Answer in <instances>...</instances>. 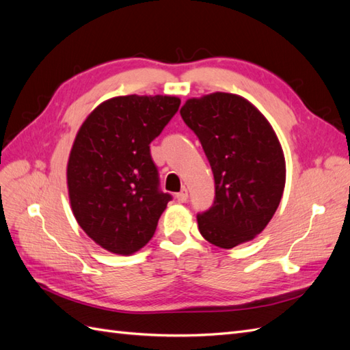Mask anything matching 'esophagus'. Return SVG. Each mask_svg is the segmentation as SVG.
<instances>
[{"label":"esophagus","mask_w":350,"mask_h":350,"mask_svg":"<svg viewBox=\"0 0 350 350\" xmlns=\"http://www.w3.org/2000/svg\"><path fill=\"white\" fill-rule=\"evenodd\" d=\"M187 196H189V193H187L186 187H183V189H182L180 192L176 193V200H177L178 202H186V201H187Z\"/></svg>","instance_id":"1"}]
</instances>
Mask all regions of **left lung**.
<instances>
[{
  "label": "left lung",
  "instance_id": "1",
  "mask_svg": "<svg viewBox=\"0 0 350 350\" xmlns=\"http://www.w3.org/2000/svg\"><path fill=\"white\" fill-rule=\"evenodd\" d=\"M180 115L214 174L216 196L196 216L201 235L220 248L254 239L281 202L285 158L271 122L247 98L216 92L187 98Z\"/></svg>",
  "mask_w": 350,
  "mask_h": 350
}]
</instances>
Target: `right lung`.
<instances>
[{
    "label": "right lung",
    "instance_id": "obj_1",
    "mask_svg": "<svg viewBox=\"0 0 350 350\" xmlns=\"http://www.w3.org/2000/svg\"><path fill=\"white\" fill-rule=\"evenodd\" d=\"M178 106L176 96L112 97L77 133L66 168L70 208L107 252L130 256L155 234L172 195L159 191L149 145Z\"/></svg>",
    "mask_w": 350,
    "mask_h": 350
}]
</instances>
